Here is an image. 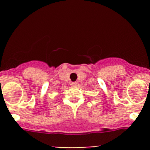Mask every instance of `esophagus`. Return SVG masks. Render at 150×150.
<instances>
[{"label":"esophagus","mask_w":150,"mask_h":150,"mask_svg":"<svg viewBox=\"0 0 150 150\" xmlns=\"http://www.w3.org/2000/svg\"><path fill=\"white\" fill-rule=\"evenodd\" d=\"M77 85V82H71V85L72 86H75Z\"/></svg>","instance_id":"34e87169"}]
</instances>
